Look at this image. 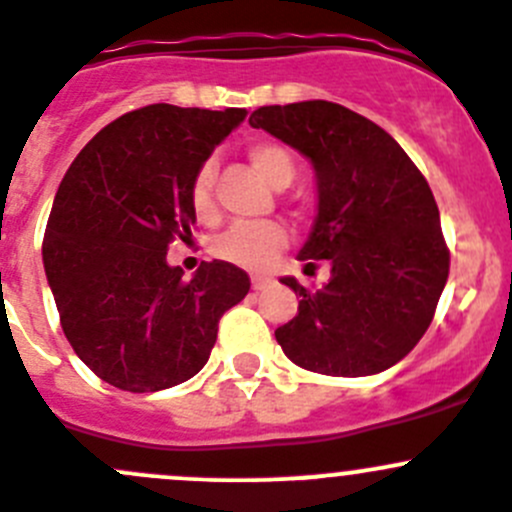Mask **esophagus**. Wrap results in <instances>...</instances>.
<instances>
[{
    "label": "esophagus",
    "mask_w": 512,
    "mask_h": 512,
    "mask_svg": "<svg viewBox=\"0 0 512 512\" xmlns=\"http://www.w3.org/2000/svg\"><path fill=\"white\" fill-rule=\"evenodd\" d=\"M266 286H268V278H263V276L251 278V288H254V291H263Z\"/></svg>",
    "instance_id": "34e87169"
}]
</instances>
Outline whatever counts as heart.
Instances as JSON below:
<instances>
[{"label": "heart", "mask_w": 512, "mask_h": 512, "mask_svg": "<svg viewBox=\"0 0 512 512\" xmlns=\"http://www.w3.org/2000/svg\"><path fill=\"white\" fill-rule=\"evenodd\" d=\"M246 156L254 164V169L263 179L276 189H283L296 176V161H293L291 151L283 149L276 141L258 139L246 146ZM214 179L216 169L211 161L199 164L189 181V206L199 221L216 219L219 209H216L214 199ZM288 246V231L286 226L278 221H261V224H234L219 234L211 244L216 258L234 266L246 268V271H266L276 263V258L286 251Z\"/></svg>", "instance_id": "heart-1"}]
</instances>
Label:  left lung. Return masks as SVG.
<instances>
[{
    "label": "left lung",
    "mask_w": 512,
    "mask_h": 512,
    "mask_svg": "<svg viewBox=\"0 0 512 512\" xmlns=\"http://www.w3.org/2000/svg\"><path fill=\"white\" fill-rule=\"evenodd\" d=\"M308 156L318 216L298 261H331V281L301 296L276 328L296 366L323 376H373L413 351L448 281L450 251L426 176L388 131L333 101L261 106L249 116Z\"/></svg>",
    "instance_id": "1"
}]
</instances>
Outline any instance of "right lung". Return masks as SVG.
<instances>
[{
    "label": "right lung",
    "instance_id": "add662e5",
    "mask_svg": "<svg viewBox=\"0 0 512 512\" xmlns=\"http://www.w3.org/2000/svg\"><path fill=\"white\" fill-rule=\"evenodd\" d=\"M246 109L149 104L111 121L64 174L42 256L74 353L109 386L154 393L204 368L219 321L249 293V273L166 263L196 221L189 181Z\"/></svg>",
    "mask_w": 512,
    "mask_h": 512
}]
</instances>
